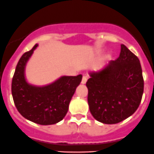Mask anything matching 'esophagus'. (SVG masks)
<instances>
[{
	"instance_id": "obj_1",
	"label": "esophagus",
	"mask_w": 154,
	"mask_h": 154,
	"mask_svg": "<svg viewBox=\"0 0 154 154\" xmlns=\"http://www.w3.org/2000/svg\"><path fill=\"white\" fill-rule=\"evenodd\" d=\"M87 79H88L87 76L83 75V78H82V80H81V83H83V84H85V83H86V81H87Z\"/></svg>"
}]
</instances>
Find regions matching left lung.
<instances>
[{"mask_svg":"<svg viewBox=\"0 0 154 154\" xmlns=\"http://www.w3.org/2000/svg\"><path fill=\"white\" fill-rule=\"evenodd\" d=\"M88 104L94 118L104 124L126 120L138 109L144 79L139 59L121 44L120 56L101 70L89 72Z\"/></svg>","mask_w":154,"mask_h":154,"instance_id":"obj_1","label":"left lung"}]
</instances>
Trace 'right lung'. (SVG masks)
Here are the masks:
<instances>
[{"label": "right lung", "mask_w": 154, "mask_h": 154, "mask_svg": "<svg viewBox=\"0 0 154 154\" xmlns=\"http://www.w3.org/2000/svg\"><path fill=\"white\" fill-rule=\"evenodd\" d=\"M37 47L35 44L19 59L12 80V95L18 111L25 119L40 125L56 124L65 117L83 76H62L45 86L28 83L25 68Z\"/></svg>", "instance_id": "right-lung-1"}]
</instances>
